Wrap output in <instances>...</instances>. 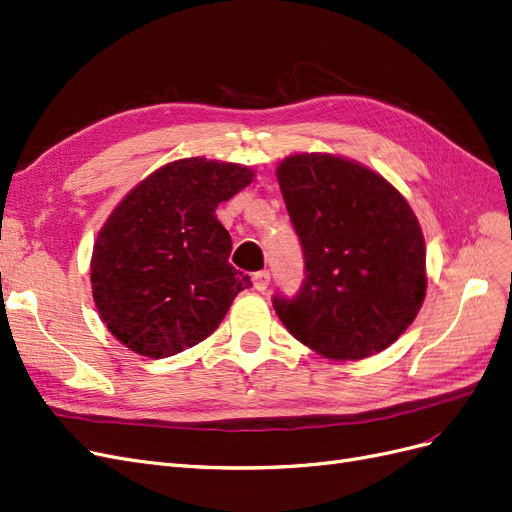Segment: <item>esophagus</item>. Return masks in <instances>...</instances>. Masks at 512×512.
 <instances>
[{
	"label": "esophagus",
	"instance_id": "esophagus-1",
	"mask_svg": "<svg viewBox=\"0 0 512 512\" xmlns=\"http://www.w3.org/2000/svg\"><path fill=\"white\" fill-rule=\"evenodd\" d=\"M252 281H254V288L258 292H264L271 284V273L269 271H258V273L252 275Z\"/></svg>",
	"mask_w": 512,
	"mask_h": 512
}]
</instances>
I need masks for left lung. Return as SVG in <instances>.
<instances>
[{
  "mask_svg": "<svg viewBox=\"0 0 512 512\" xmlns=\"http://www.w3.org/2000/svg\"><path fill=\"white\" fill-rule=\"evenodd\" d=\"M275 173L305 254L301 292L273 298L281 324L330 360L379 354L426 298V241L411 205L339 154H290Z\"/></svg>",
  "mask_w": 512,
  "mask_h": 512,
  "instance_id": "left-lung-1",
  "label": "left lung"
}]
</instances>
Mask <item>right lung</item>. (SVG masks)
<instances>
[{
    "mask_svg": "<svg viewBox=\"0 0 512 512\" xmlns=\"http://www.w3.org/2000/svg\"><path fill=\"white\" fill-rule=\"evenodd\" d=\"M239 163L180 158L131 188L103 222L91 256L101 322L131 351L167 358L205 341L252 286L228 256L216 209L250 186Z\"/></svg>",
    "mask_w": 512,
    "mask_h": 512,
    "instance_id": "right-lung-1",
    "label": "right lung"
}]
</instances>
